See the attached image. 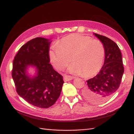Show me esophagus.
<instances>
[{
    "label": "esophagus",
    "mask_w": 134,
    "mask_h": 134,
    "mask_svg": "<svg viewBox=\"0 0 134 134\" xmlns=\"http://www.w3.org/2000/svg\"><path fill=\"white\" fill-rule=\"evenodd\" d=\"M73 79L72 76H69V75H65L64 77V82H68V81L71 80Z\"/></svg>",
    "instance_id": "1"
}]
</instances>
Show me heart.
Listing matches in <instances>:
<instances>
[{
	"label": "heart",
	"instance_id": "b5f03b06",
	"mask_svg": "<svg viewBox=\"0 0 134 134\" xmlns=\"http://www.w3.org/2000/svg\"><path fill=\"white\" fill-rule=\"evenodd\" d=\"M105 50L102 42L90 36L72 35L63 38L49 51L51 63L59 70L64 69L71 61L68 68L70 73L89 76L100 68ZM72 58H71V57Z\"/></svg>",
	"mask_w": 134,
	"mask_h": 134
}]
</instances>
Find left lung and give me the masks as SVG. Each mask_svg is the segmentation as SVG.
I'll return each mask as SVG.
<instances>
[{
	"mask_svg": "<svg viewBox=\"0 0 134 134\" xmlns=\"http://www.w3.org/2000/svg\"><path fill=\"white\" fill-rule=\"evenodd\" d=\"M103 43L105 50L104 64L94 78L87 80L83 95L94 104L106 102L118 90L124 72L122 55L117 44L104 36L94 34Z\"/></svg>",
	"mask_w": 134,
	"mask_h": 134,
	"instance_id": "8db88e82",
	"label": "left lung"
}]
</instances>
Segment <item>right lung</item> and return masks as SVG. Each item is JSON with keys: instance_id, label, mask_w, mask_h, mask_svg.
Wrapping results in <instances>:
<instances>
[{"instance_id": "1", "label": "right lung", "mask_w": 134, "mask_h": 134, "mask_svg": "<svg viewBox=\"0 0 134 134\" xmlns=\"http://www.w3.org/2000/svg\"><path fill=\"white\" fill-rule=\"evenodd\" d=\"M50 43L49 40L36 37L23 44L15 56L12 70L18 94L31 104L42 108L55 103L64 83L63 76L50 63ZM30 65L38 71L32 79L26 74L27 67Z\"/></svg>"}]
</instances>
